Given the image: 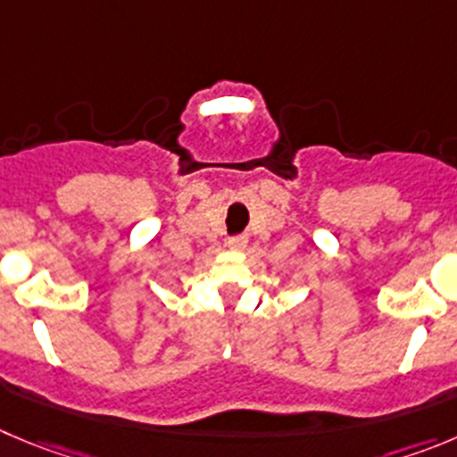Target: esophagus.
Wrapping results in <instances>:
<instances>
[{
	"label": "esophagus",
	"instance_id": "1",
	"mask_svg": "<svg viewBox=\"0 0 457 457\" xmlns=\"http://www.w3.org/2000/svg\"><path fill=\"white\" fill-rule=\"evenodd\" d=\"M245 243H248V238L243 237V234H237V237H229L228 238V245L232 250H241V248H245Z\"/></svg>",
	"mask_w": 457,
	"mask_h": 457
}]
</instances>
